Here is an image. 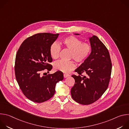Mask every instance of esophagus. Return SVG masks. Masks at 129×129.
Returning a JSON list of instances; mask_svg holds the SVG:
<instances>
[{
  "mask_svg": "<svg viewBox=\"0 0 129 129\" xmlns=\"http://www.w3.org/2000/svg\"><path fill=\"white\" fill-rule=\"evenodd\" d=\"M69 76V75H68V74H64V77L65 78H67V77H68Z\"/></svg>",
  "mask_w": 129,
  "mask_h": 129,
  "instance_id": "esophagus-1",
  "label": "esophagus"
}]
</instances>
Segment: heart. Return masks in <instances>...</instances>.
<instances>
[{
    "mask_svg": "<svg viewBox=\"0 0 129 129\" xmlns=\"http://www.w3.org/2000/svg\"><path fill=\"white\" fill-rule=\"evenodd\" d=\"M62 44L65 48L70 50L69 59H73L78 63H83L88 58L92 51L90 44L83 42L82 40L74 36H70L64 38L62 41ZM60 51V45L57 42H55L51 44L49 48V53L52 59H58ZM53 67L56 70L67 73L74 69L76 65L72 60H60L54 63Z\"/></svg>",
    "mask_w": 129,
    "mask_h": 129,
    "instance_id": "b5f03b06",
    "label": "heart"
}]
</instances>
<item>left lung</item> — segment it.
Wrapping results in <instances>:
<instances>
[{
	"instance_id": "obj_1",
	"label": "left lung",
	"mask_w": 129,
	"mask_h": 129,
	"mask_svg": "<svg viewBox=\"0 0 129 129\" xmlns=\"http://www.w3.org/2000/svg\"><path fill=\"white\" fill-rule=\"evenodd\" d=\"M79 35V34H75ZM92 51L88 58L71 76L75 83L71 90L72 98L82 105L98 100L107 90L111 78L112 63L109 51L96 36L89 38ZM85 73L86 76L82 73Z\"/></svg>"
}]
</instances>
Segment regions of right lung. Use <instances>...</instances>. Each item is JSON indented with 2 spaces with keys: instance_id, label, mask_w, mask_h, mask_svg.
Returning a JSON list of instances; mask_svg holds the SVG:
<instances>
[{
  "instance_id": "1",
  "label": "right lung",
  "mask_w": 129,
  "mask_h": 129,
  "mask_svg": "<svg viewBox=\"0 0 129 129\" xmlns=\"http://www.w3.org/2000/svg\"><path fill=\"white\" fill-rule=\"evenodd\" d=\"M59 34L39 33L26 39L18 49L15 59V73L17 83L23 94L29 100L38 103L51 98L56 84L63 80V73L57 71L42 76L45 69L52 68L49 64L52 59L49 48Z\"/></svg>"
}]
</instances>
